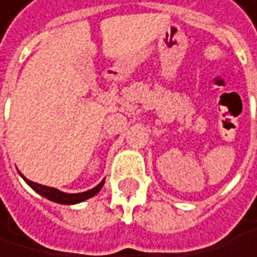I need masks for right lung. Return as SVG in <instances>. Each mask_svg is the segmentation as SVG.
I'll list each match as a JSON object with an SVG mask.
<instances>
[{"mask_svg":"<svg viewBox=\"0 0 257 257\" xmlns=\"http://www.w3.org/2000/svg\"><path fill=\"white\" fill-rule=\"evenodd\" d=\"M23 179H25V182L31 187L36 193H39L40 196H44L50 201H53V202H58V204H67V206H72V204H80L86 199H89L92 196H95L98 191L102 190L103 184H105V179L102 180L100 184L95 185L94 188L91 190H87V191H83V193H64V191L58 190V188H53V187H47V185H42V184H37V182H33V180H29L26 179L23 174H20Z\"/></svg>","mask_w":257,"mask_h":257,"instance_id":"obj_1","label":"right lung"}]
</instances>
